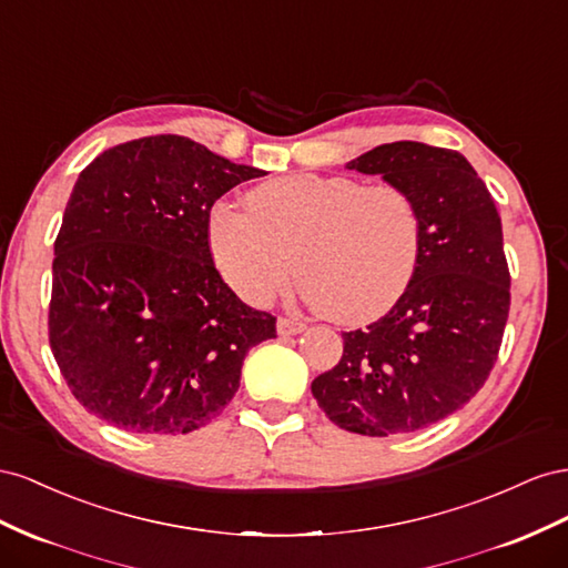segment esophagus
I'll return each mask as SVG.
<instances>
[{
  "instance_id": "34e87169",
  "label": "esophagus",
  "mask_w": 568,
  "mask_h": 568,
  "mask_svg": "<svg viewBox=\"0 0 568 568\" xmlns=\"http://www.w3.org/2000/svg\"><path fill=\"white\" fill-rule=\"evenodd\" d=\"M278 335L281 337H290V335H297V333H302L304 328H306V323L304 321H297V318H287V316H281L278 318Z\"/></svg>"
}]
</instances>
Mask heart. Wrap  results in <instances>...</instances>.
Segmentation results:
<instances>
[{"mask_svg": "<svg viewBox=\"0 0 568 568\" xmlns=\"http://www.w3.org/2000/svg\"><path fill=\"white\" fill-rule=\"evenodd\" d=\"M245 209L219 202L209 247L223 281L250 304H268L295 273L321 314L366 321L412 283L424 216L409 190L349 175L295 173L247 192Z\"/></svg>", "mask_w": 568, "mask_h": 568, "instance_id": "heart-1", "label": "heart"}]
</instances>
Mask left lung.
<instances>
[{
  "label": "left lung",
  "mask_w": 568,
  "mask_h": 568,
  "mask_svg": "<svg viewBox=\"0 0 568 568\" xmlns=\"http://www.w3.org/2000/svg\"><path fill=\"white\" fill-rule=\"evenodd\" d=\"M347 169L412 192L424 247L393 310L343 333V356L314 378L312 393L349 433H412L471 402L497 362L511 304L501 221L493 194L455 150L402 140Z\"/></svg>",
  "instance_id": "left-lung-1"
}]
</instances>
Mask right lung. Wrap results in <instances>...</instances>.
<instances>
[{"label":"right lung","instance_id":"right-lung-1","mask_svg":"<svg viewBox=\"0 0 568 568\" xmlns=\"http://www.w3.org/2000/svg\"><path fill=\"white\" fill-rule=\"evenodd\" d=\"M266 171L181 135L116 144L83 169L54 242L50 345L83 407L128 433L216 418L275 316L223 283L209 250L221 194Z\"/></svg>","mask_w":568,"mask_h":568}]
</instances>
